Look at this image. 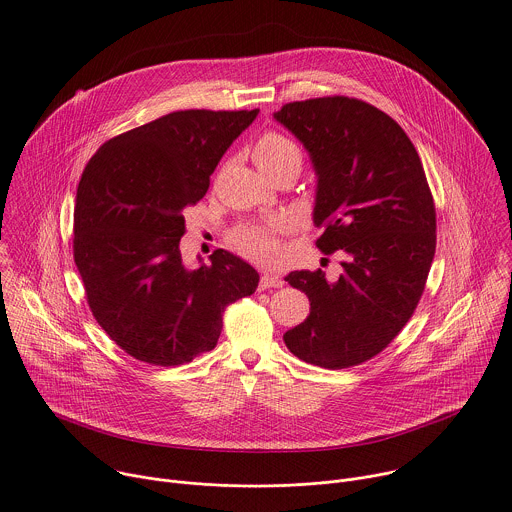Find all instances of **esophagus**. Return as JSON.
Masks as SVG:
<instances>
[{
    "label": "esophagus",
    "instance_id": "34e87169",
    "mask_svg": "<svg viewBox=\"0 0 512 512\" xmlns=\"http://www.w3.org/2000/svg\"><path fill=\"white\" fill-rule=\"evenodd\" d=\"M283 285L285 281L279 275H269V273L261 275V281H259V289H279Z\"/></svg>",
    "mask_w": 512,
    "mask_h": 512
}]
</instances>
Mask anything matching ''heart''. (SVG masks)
Segmentation results:
<instances>
[{
	"label": "heart",
	"mask_w": 512,
	"mask_h": 512,
	"mask_svg": "<svg viewBox=\"0 0 512 512\" xmlns=\"http://www.w3.org/2000/svg\"><path fill=\"white\" fill-rule=\"evenodd\" d=\"M253 159L267 177L281 171H295L299 175L303 167V153L299 145L279 131H265L257 137L253 145ZM281 227V221L243 223L229 231L227 243L253 261H271L275 257L273 237Z\"/></svg>",
	"instance_id": "obj_1"
}]
</instances>
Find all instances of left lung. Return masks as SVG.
<instances>
[{
	"mask_svg": "<svg viewBox=\"0 0 512 512\" xmlns=\"http://www.w3.org/2000/svg\"><path fill=\"white\" fill-rule=\"evenodd\" d=\"M275 119L305 145L317 173L315 245L343 259L335 283L321 269L285 277L311 301L285 345L323 369L361 365L413 317L431 271L437 213L421 157L393 117L355 97L285 103Z\"/></svg>",
	"mask_w": 512,
	"mask_h": 512,
	"instance_id": "left-lung-1",
	"label": "left lung"
}]
</instances>
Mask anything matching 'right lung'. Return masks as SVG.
Instances as JSON below:
<instances>
[{
	"instance_id": "add662e5",
	"label": "right lung",
	"mask_w": 512,
	"mask_h": 512,
	"mask_svg": "<svg viewBox=\"0 0 512 512\" xmlns=\"http://www.w3.org/2000/svg\"><path fill=\"white\" fill-rule=\"evenodd\" d=\"M257 113L173 111L105 141L83 169L73 259L95 321L137 361L175 367L211 351L227 305L259 285L233 253L187 269L179 251L185 209Z\"/></svg>"
}]
</instances>
